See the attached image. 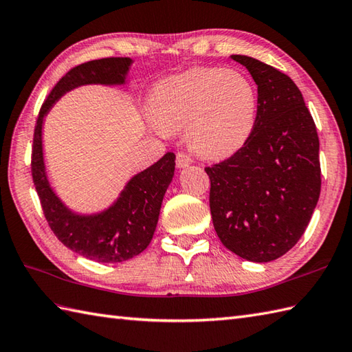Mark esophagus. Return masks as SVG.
I'll use <instances>...</instances> for the list:
<instances>
[{"instance_id":"34e87169","label":"esophagus","mask_w":352,"mask_h":352,"mask_svg":"<svg viewBox=\"0 0 352 352\" xmlns=\"http://www.w3.org/2000/svg\"><path fill=\"white\" fill-rule=\"evenodd\" d=\"M191 164H192V160L186 153L179 152L176 155V166H177V168H186L188 166H191Z\"/></svg>"}]
</instances>
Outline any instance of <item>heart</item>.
<instances>
[{"label":"heart","instance_id":"heart-1","mask_svg":"<svg viewBox=\"0 0 352 352\" xmlns=\"http://www.w3.org/2000/svg\"><path fill=\"white\" fill-rule=\"evenodd\" d=\"M149 105L160 132L186 128L194 152L220 160L252 134L257 91L239 70L192 67L156 84Z\"/></svg>","mask_w":352,"mask_h":352}]
</instances>
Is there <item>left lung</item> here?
Here are the masks:
<instances>
[{
    "instance_id": "obj_1",
    "label": "left lung",
    "mask_w": 352,
    "mask_h": 352,
    "mask_svg": "<svg viewBox=\"0 0 352 352\" xmlns=\"http://www.w3.org/2000/svg\"><path fill=\"white\" fill-rule=\"evenodd\" d=\"M257 85V114L241 149L214 167L209 206L223 245L250 262H271L302 236L321 192L319 138L300 89L276 67L230 56Z\"/></svg>"
}]
</instances>
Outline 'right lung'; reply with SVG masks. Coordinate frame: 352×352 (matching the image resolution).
<instances>
[{"label": "right lung", "mask_w": 352, "mask_h": 352, "mask_svg": "<svg viewBox=\"0 0 352 352\" xmlns=\"http://www.w3.org/2000/svg\"><path fill=\"white\" fill-rule=\"evenodd\" d=\"M132 63L128 57H111L87 61L69 70L45 100L34 129L31 173L50 228L72 252L102 263L132 259L151 244L164 196L173 181L176 156L168 152L153 166L132 176L107 208L78 212L61 200L51 185L43 153V123L58 99L78 87L128 85Z\"/></svg>", "instance_id": "1"}]
</instances>
